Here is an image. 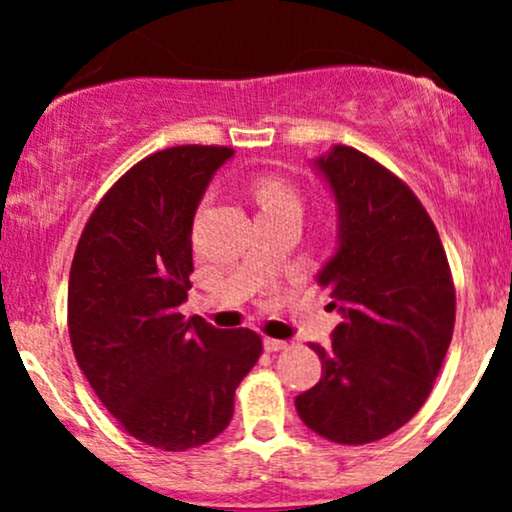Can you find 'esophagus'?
<instances>
[{
	"instance_id": "34e87169",
	"label": "esophagus",
	"mask_w": 512,
	"mask_h": 512,
	"mask_svg": "<svg viewBox=\"0 0 512 512\" xmlns=\"http://www.w3.org/2000/svg\"><path fill=\"white\" fill-rule=\"evenodd\" d=\"M264 351H281L286 349V342L284 339H272V337H264Z\"/></svg>"
}]
</instances>
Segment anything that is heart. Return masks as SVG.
Listing matches in <instances>:
<instances>
[{
	"label": "heart",
	"instance_id": "heart-1",
	"mask_svg": "<svg viewBox=\"0 0 512 512\" xmlns=\"http://www.w3.org/2000/svg\"><path fill=\"white\" fill-rule=\"evenodd\" d=\"M252 192H255V199L262 207V211H272L279 207H298V199L293 195L291 187L284 185V182L276 178L255 180Z\"/></svg>",
	"mask_w": 512,
	"mask_h": 512
}]
</instances>
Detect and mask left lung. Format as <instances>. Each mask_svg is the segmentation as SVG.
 <instances>
[{"mask_svg": "<svg viewBox=\"0 0 512 512\" xmlns=\"http://www.w3.org/2000/svg\"><path fill=\"white\" fill-rule=\"evenodd\" d=\"M337 204V250L317 272L342 315L332 346L310 344L320 383L296 397L317 436L363 445L426 402L455 327V286L431 216L397 175L351 146L313 158Z\"/></svg>", "mask_w": 512, "mask_h": 512, "instance_id": "obj_1", "label": "left lung"}]
</instances>
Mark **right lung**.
Wrapping results in <instances>:
<instances>
[{
	"mask_svg": "<svg viewBox=\"0 0 512 512\" xmlns=\"http://www.w3.org/2000/svg\"><path fill=\"white\" fill-rule=\"evenodd\" d=\"M233 149L173 146L110 187L69 272V337L105 409L129 436L178 452L214 440L233 416L260 334L180 313L192 281V223Z\"/></svg>",
	"mask_w": 512,
	"mask_h": 512,
	"instance_id": "right-lung-1",
	"label": "right lung"
}]
</instances>
